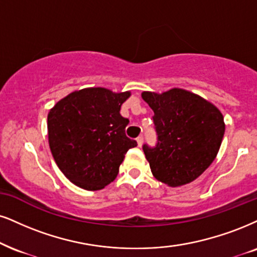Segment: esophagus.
Returning a JSON list of instances; mask_svg holds the SVG:
<instances>
[{"mask_svg":"<svg viewBox=\"0 0 257 257\" xmlns=\"http://www.w3.org/2000/svg\"><path fill=\"white\" fill-rule=\"evenodd\" d=\"M143 141H144V138L142 137V136H139V137L137 138V144H138V147H142V145H143Z\"/></svg>","mask_w":257,"mask_h":257,"instance_id":"1","label":"esophagus"}]
</instances>
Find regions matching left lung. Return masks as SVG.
Instances as JSON below:
<instances>
[{
	"label": "left lung",
	"mask_w": 257,
	"mask_h": 257,
	"mask_svg": "<svg viewBox=\"0 0 257 257\" xmlns=\"http://www.w3.org/2000/svg\"><path fill=\"white\" fill-rule=\"evenodd\" d=\"M154 110L156 147L143 145L153 175L170 187L194 181L219 151L225 123L214 104L191 91L173 88L162 94L143 91Z\"/></svg>",
	"instance_id": "obj_1"
}]
</instances>
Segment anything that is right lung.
<instances>
[{
  "label": "right lung",
  "instance_id": "add662e5",
  "mask_svg": "<svg viewBox=\"0 0 257 257\" xmlns=\"http://www.w3.org/2000/svg\"><path fill=\"white\" fill-rule=\"evenodd\" d=\"M131 93L84 88L59 100L47 115L49 144L66 179L87 191L114 181L128 149L137 142L125 135L128 119L120 107Z\"/></svg>",
  "mask_w": 257,
  "mask_h": 257
}]
</instances>
